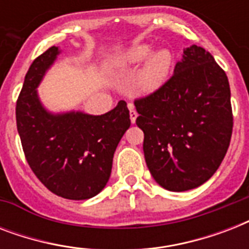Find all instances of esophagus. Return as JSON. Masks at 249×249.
<instances>
[{
  "instance_id": "1",
  "label": "esophagus",
  "mask_w": 249,
  "mask_h": 249,
  "mask_svg": "<svg viewBox=\"0 0 249 249\" xmlns=\"http://www.w3.org/2000/svg\"><path fill=\"white\" fill-rule=\"evenodd\" d=\"M128 108H129V111H130V121H132L133 124H134V123H136L137 116H138V113H137L136 108H134V105H132V103H129Z\"/></svg>"
}]
</instances>
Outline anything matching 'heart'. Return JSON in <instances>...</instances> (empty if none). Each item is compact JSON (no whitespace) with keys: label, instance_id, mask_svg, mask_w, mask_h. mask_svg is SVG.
<instances>
[{"label":"heart","instance_id":"heart-1","mask_svg":"<svg viewBox=\"0 0 249 249\" xmlns=\"http://www.w3.org/2000/svg\"><path fill=\"white\" fill-rule=\"evenodd\" d=\"M151 54V48L148 45H138L133 48L125 56V63L140 64ZM172 54L168 50H160L150 56L146 64L137 76V86L144 93L155 91L163 85L169 76L172 68Z\"/></svg>","mask_w":249,"mask_h":249}]
</instances>
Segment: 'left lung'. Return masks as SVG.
I'll return each instance as SVG.
<instances>
[{
  "label": "left lung",
  "instance_id": "1",
  "mask_svg": "<svg viewBox=\"0 0 249 249\" xmlns=\"http://www.w3.org/2000/svg\"><path fill=\"white\" fill-rule=\"evenodd\" d=\"M148 170L169 191L203 185L224 160L232 134L228 76L193 45L159 89L134 99Z\"/></svg>",
  "mask_w": 249,
  "mask_h": 249
}]
</instances>
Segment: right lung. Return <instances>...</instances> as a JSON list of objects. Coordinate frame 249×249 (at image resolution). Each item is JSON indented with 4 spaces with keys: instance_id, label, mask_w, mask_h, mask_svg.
<instances>
[{
    "instance_id": "1",
    "label": "right lung",
    "mask_w": 249,
    "mask_h": 249,
    "mask_svg": "<svg viewBox=\"0 0 249 249\" xmlns=\"http://www.w3.org/2000/svg\"><path fill=\"white\" fill-rule=\"evenodd\" d=\"M58 53L52 46L31 64L15 107L17 128L27 163L41 183L64 199L85 200L108 182L115 150L130 126L129 109L120 101L101 116L46 112L36 88Z\"/></svg>"
}]
</instances>
